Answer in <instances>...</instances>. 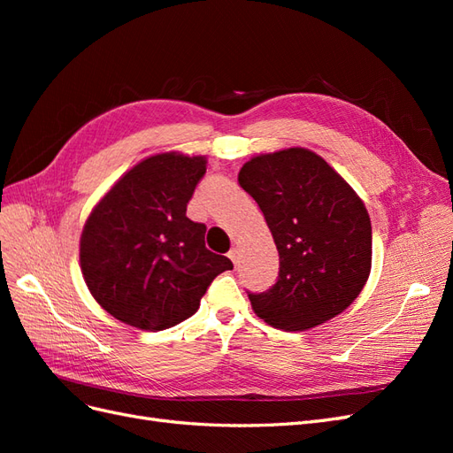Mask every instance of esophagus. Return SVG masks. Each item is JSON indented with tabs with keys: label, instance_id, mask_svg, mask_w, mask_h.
<instances>
[{
	"label": "esophagus",
	"instance_id": "esophagus-1",
	"mask_svg": "<svg viewBox=\"0 0 453 453\" xmlns=\"http://www.w3.org/2000/svg\"><path fill=\"white\" fill-rule=\"evenodd\" d=\"M228 258L232 260V263H234V266H238V263H240V251L238 250H230L228 251Z\"/></svg>",
	"mask_w": 453,
	"mask_h": 453
}]
</instances>
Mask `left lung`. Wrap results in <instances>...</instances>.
<instances>
[{"label": "left lung", "mask_w": 453, "mask_h": 453, "mask_svg": "<svg viewBox=\"0 0 453 453\" xmlns=\"http://www.w3.org/2000/svg\"><path fill=\"white\" fill-rule=\"evenodd\" d=\"M263 211L280 253L278 281L248 293L260 319L304 331L344 311L372 265V226L363 200L310 149L258 155L238 173Z\"/></svg>", "instance_id": "left-lung-1"}]
</instances>
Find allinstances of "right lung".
Wrapping results in <instances>:
<instances>
[{"label":"right lung","instance_id":"right-lung-1","mask_svg":"<svg viewBox=\"0 0 453 453\" xmlns=\"http://www.w3.org/2000/svg\"><path fill=\"white\" fill-rule=\"evenodd\" d=\"M205 157L160 153L135 164L96 203L81 234V270L90 295L115 319L164 331L196 313L230 258L205 248V225L187 203Z\"/></svg>","mask_w":453,"mask_h":453}]
</instances>
